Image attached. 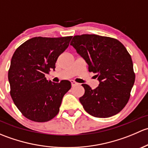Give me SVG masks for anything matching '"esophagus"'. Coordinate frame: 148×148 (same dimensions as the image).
<instances>
[{
	"label": "esophagus",
	"mask_w": 148,
	"mask_h": 148,
	"mask_svg": "<svg viewBox=\"0 0 148 148\" xmlns=\"http://www.w3.org/2000/svg\"><path fill=\"white\" fill-rule=\"evenodd\" d=\"M71 86H77V85L79 84L78 83H77V82H76L73 81V80H71Z\"/></svg>",
	"instance_id": "esophagus-1"
}]
</instances>
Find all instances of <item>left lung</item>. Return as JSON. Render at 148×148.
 <instances>
[{"mask_svg": "<svg viewBox=\"0 0 148 148\" xmlns=\"http://www.w3.org/2000/svg\"><path fill=\"white\" fill-rule=\"evenodd\" d=\"M70 45L84 59L89 71L97 74L99 82L95 89L82 84L85 92L79 101L85 111L99 118L120 112L129 100L135 79L126 48L115 38L95 34L75 36Z\"/></svg>", "mask_w": 148, "mask_h": 148, "instance_id": "8db88e82", "label": "left lung"}]
</instances>
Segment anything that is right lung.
Returning a JSON list of instances; mask_svg holds the SVG:
<instances>
[{
	"instance_id": "right-lung-1",
	"label": "right lung",
	"mask_w": 148,
	"mask_h": 148,
	"mask_svg": "<svg viewBox=\"0 0 148 148\" xmlns=\"http://www.w3.org/2000/svg\"><path fill=\"white\" fill-rule=\"evenodd\" d=\"M72 36L60 38L34 37L19 46L12 56L8 81L10 96L17 108L29 120L44 122L59 112L71 82L54 83L46 74L55 70V64L67 49Z\"/></svg>"
}]
</instances>
